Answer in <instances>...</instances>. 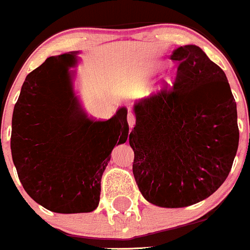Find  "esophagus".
Returning <instances> with one entry per match:
<instances>
[{
	"instance_id": "1",
	"label": "esophagus",
	"mask_w": 250,
	"mask_h": 250,
	"mask_svg": "<svg viewBox=\"0 0 250 250\" xmlns=\"http://www.w3.org/2000/svg\"><path fill=\"white\" fill-rule=\"evenodd\" d=\"M127 122H128V125H129V128L132 129V128L134 127V125H135V116L133 115L132 112H128Z\"/></svg>"
}]
</instances>
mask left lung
Segmentation results:
<instances>
[{"label":"left lung","mask_w":250,"mask_h":250,"mask_svg":"<svg viewBox=\"0 0 250 250\" xmlns=\"http://www.w3.org/2000/svg\"><path fill=\"white\" fill-rule=\"evenodd\" d=\"M171 60L179 63L173 86L135 104L129 145L143 197L157 207L184 208L224 183L239 130L225 72L195 45L176 48Z\"/></svg>","instance_id":"obj_1"}]
</instances>
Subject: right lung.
Listing matches in <instances>:
<instances>
[{"instance_id":"obj_1","label":"right lung","mask_w":250,"mask_h":250,"mask_svg":"<svg viewBox=\"0 0 250 250\" xmlns=\"http://www.w3.org/2000/svg\"><path fill=\"white\" fill-rule=\"evenodd\" d=\"M77 53L52 56L26 76L12 117V159L25 192L60 214L90 212L116 144L128 138L127 108L95 121L82 108L69 68Z\"/></svg>"}]
</instances>
